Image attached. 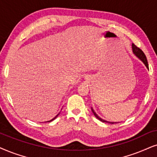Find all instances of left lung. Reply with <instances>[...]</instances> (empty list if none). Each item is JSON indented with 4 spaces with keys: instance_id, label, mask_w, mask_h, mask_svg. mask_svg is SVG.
I'll return each mask as SVG.
<instances>
[{
    "instance_id": "obj_1",
    "label": "left lung",
    "mask_w": 157,
    "mask_h": 157,
    "mask_svg": "<svg viewBox=\"0 0 157 157\" xmlns=\"http://www.w3.org/2000/svg\"><path fill=\"white\" fill-rule=\"evenodd\" d=\"M132 50H133V53L135 54V56L137 58H139V59L141 60V61L143 62L144 64V65L147 67V69H149V64H148V62H147V57H146L145 54L143 52L141 51V49H139V47H137L136 46L133 44H132ZM91 110L92 111H93V113L94 114V116H95L96 118H97L98 120H100V121H102L103 123H108V124H117V123L118 122H110V121H107L105 120H103V119H102L101 118H100L99 116H98V114L96 113L95 112V110H93V108L91 107Z\"/></svg>"
}]
</instances>
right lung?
Instances as JSON below:
<instances>
[{
  "label": "right lung",
  "instance_id": "1",
  "mask_svg": "<svg viewBox=\"0 0 157 157\" xmlns=\"http://www.w3.org/2000/svg\"><path fill=\"white\" fill-rule=\"evenodd\" d=\"M60 112H61V111H60ZM60 112L59 113H58V114L57 115V116H56L55 117H54V118H52V120H50V121H45V122H51V121H54V119H55L56 118H57V117L58 116H59V113H60Z\"/></svg>",
  "mask_w": 157,
  "mask_h": 157
}]
</instances>
